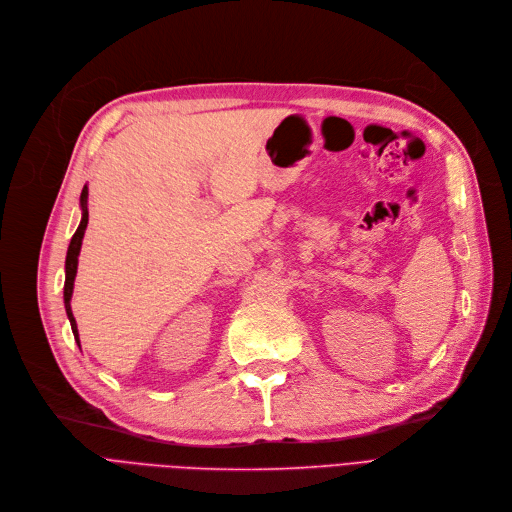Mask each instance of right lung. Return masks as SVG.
Returning a JSON list of instances; mask_svg holds the SVG:
<instances>
[{"label": "right lung", "instance_id": "obj_1", "mask_svg": "<svg viewBox=\"0 0 512 512\" xmlns=\"http://www.w3.org/2000/svg\"><path fill=\"white\" fill-rule=\"evenodd\" d=\"M87 185L81 191V208H83V218H81V225L75 231L70 239V246H68V254H66V281H64V306H66V314H68V321L72 327V333H75V339L79 344V329H77V321L75 316H72V308H70V298H72V287H75V277H77V264H79V252H81V243H83V235L87 229V221H89V212H87Z\"/></svg>", "mask_w": 512, "mask_h": 512}]
</instances>
